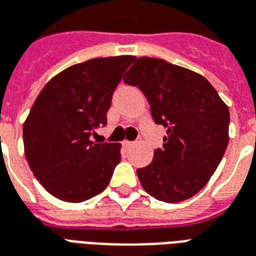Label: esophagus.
Returning <instances> with one entry per match:
<instances>
[{
    "label": "esophagus",
    "instance_id": "34e87169",
    "mask_svg": "<svg viewBox=\"0 0 256 256\" xmlns=\"http://www.w3.org/2000/svg\"><path fill=\"white\" fill-rule=\"evenodd\" d=\"M132 144H134V142H131V140H124V142H122V146H124V148H131Z\"/></svg>",
    "mask_w": 256,
    "mask_h": 256
}]
</instances>
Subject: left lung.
<instances>
[{"label": "left lung", "instance_id": "left-lung-1", "mask_svg": "<svg viewBox=\"0 0 256 256\" xmlns=\"http://www.w3.org/2000/svg\"><path fill=\"white\" fill-rule=\"evenodd\" d=\"M124 82L146 96L156 124L166 128L153 161L136 170L142 188L164 202L198 193L229 143V108L202 76L162 59L139 58Z\"/></svg>", "mask_w": 256, "mask_h": 256}]
</instances>
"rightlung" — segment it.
<instances>
[{
  "mask_svg": "<svg viewBox=\"0 0 256 256\" xmlns=\"http://www.w3.org/2000/svg\"><path fill=\"white\" fill-rule=\"evenodd\" d=\"M134 56L96 58L55 76L23 125L24 154L48 193L81 202L102 193L121 161L120 143L92 140Z\"/></svg>",
  "mask_w": 256,
  "mask_h": 256,
  "instance_id": "1",
  "label": "right lung"
}]
</instances>
